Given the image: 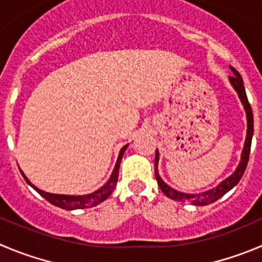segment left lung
<instances>
[{
  "mask_svg": "<svg viewBox=\"0 0 262 262\" xmlns=\"http://www.w3.org/2000/svg\"><path fill=\"white\" fill-rule=\"evenodd\" d=\"M230 70L233 71V75L229 76V80H230V84L233 85V88L235 89V92L238 93L239 98H241V102L243 104L244 110H246L247 115V137L246 142H244L243 151H242L241 156V163L236 167L235 172L227 177L226 180L222 181L219 186H216L214 189L208 190V191L200 192V194H186V192H181L177 190L172 189L170 186H168L164 181L161 180L160 176L158 173V164H159V151L156 150L155 154V177L158 181V185L160 187V190L165 194V196L170 198L173 200H177V202H185L190 203L192 205H207L211 204V203L216 202L220 198L224 196L227 191H230L236 183L241 181V178L243 177L244 170H246L247 164H248L249 159V151H251V143H252V136H253V115H252V108H251V104L248 102V98H247L246 89H244L243 79L242 76L239 75L238 71L235 68L230 67Z\"/></svg>",
  "mask_w": 262,
  "mask_h": 262,
  "instance_id": "1",
  "label": "left lung"
}]
</instances>
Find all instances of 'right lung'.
I'll return each mask as SVG.
<instances>
[{
  "label": "right lung",
  "mask_w": 262,
  "mask_h": 262,
  "mask_svg": "<svg viewBox=\"0 0 262 262\" xmlns=\"http://www.w3.org/2000/svg\"><path fill=\"white\" fill-rule=\"evenodd\" d=\"M128 145L124 146L121 150H120L119 154V158H117L116 164H115L114 170H112V174L110 177V180L104 183L103 186L101 189H98L97 191L92 192V194H88V195H60V194H51V192H46L42 191V190L37 189V187L31 183V181L26 177L23 172L24 180L26 182L28 183L29 186H32L38 194L41 195L42 198H45L49 203H51L55 207H59V208L63 209H67V211H72V209H82V208H89V207H95L98 205L99 203H102L103 200H106L110 195L112 194L114 191L115 186H116L117 183V177H119V168H120V163H121V158L124 155V151L126 150Z\"/></svg>",
  "instance_id": "1"
}]
</instances>
